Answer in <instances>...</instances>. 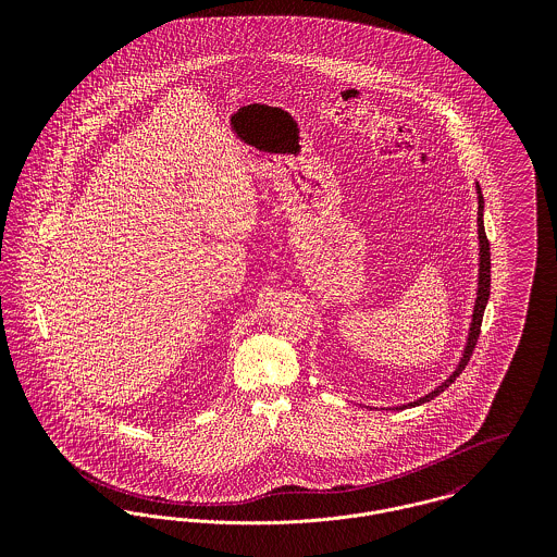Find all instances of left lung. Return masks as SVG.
Wrapping results in <instances>:
<instances>
[{
  "label": "left lung",
  "mask_w": 557,
  "mask_h": 557,
  "mask_svg": "<svg viewBox=\"0 0 557 557\" xmlns=\"http://www.w3.org/2000/svg\"><path fill=\"white\" fill-rule=\"evenodd\" d=\"M476 195H478V289L476 300H474V311H472V321H470V330H468V338H466V345H463V351H461V358L455 367V371L440 384L435 386L431 393H426L424 397L416 398L411 403H405V405H397L393 409H405V407H416V405H422V403H429L431 398L442 395L459 375L461 371L466 369L472 351H474V345H476L478 334H480V323H482V315H484V309H486V302H488V294H491V252H488V239L484 234V199H482V190H480V184L476 182Z\"/></svg>",
  "instance_id": "8db88e82"
}]
</instances>
